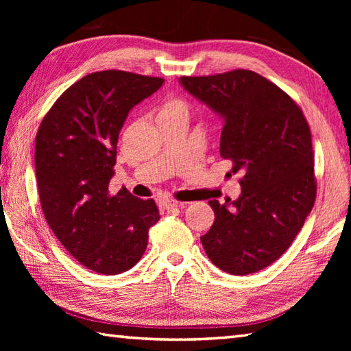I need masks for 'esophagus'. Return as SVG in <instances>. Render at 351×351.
Returning <instances> with one entry per match:
<instances>
[{
    "label": "esophagus",
    "mask_w": 351,
    "mask_h": 351,
    "mask_svg": "<svg viewBox=\"0 0 351 351\" xmlns=\"http://www.w3.org/2000/svg\"><path fill=\"white\" fill-rule=\"evenodd\" d=\"M180 206H182V205H181V204H178L176 200H171V199L162 200V208H164V210H167V211L178 210V208H180Z\"/></svg>",
    "instance_id": "esophagus-1"
}]
</instances>
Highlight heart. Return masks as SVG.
Wrapping results in <instances>:
<instances>
[{
	"label": "heart",
	"instance_id": "obj_1",
	"mask_svg": "<svg viewBox=\"0 0 351 351\" xmlns=\"http://www.w3.org/2000/svg\"><path fill=\"white\" fill-rule=\"evenodd\" d=\"M191 107L187 99L181 96H169L158 108V121H171V119H189Z\"/></svg>",
	"mask_w": 351,
	"mask_h": 351
}]
</instances>
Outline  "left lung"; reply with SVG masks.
<instances>
[{"label": "left lung", "mask_w": 351, "mask_h": 351, "mask_svg": "<svg viewBox=\"0 0 351 351\" xmlns=\"http://www.w3.org/2000/svg\"><path fill=\"white\" fill-rule=\"evenodd\" d=\"M181 84L223 117L220 155L241 175L235 202H208L215 220L200 241L220 270L256 273L288 250L314 206L309 125L289 95L253 71L181 77Z\"/></svg>", "instance_id": "1"}]
</instances>
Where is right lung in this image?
I'll return each instance as SVG.
<instances>
[{
	"instance_id": "add662e5",
	"label": "right lung",
	"mask_w": 351,
	"mask_h": 351,
	"mask_svg": "<svg viewBox=\"0 0 351 351\" xmlns=\"http://www.w3.org/2000/svg\"><path fill=\"white\" fill-rule=\"evenodd\" d=\"M162 78L125 71L93 72L60 95L36 136V180L42 211L81 265L119 274L147 247L160 220L154 199L126 189L111 195L117 140L130 110L158 90Z\"/></svg>"
}]
</instances>
